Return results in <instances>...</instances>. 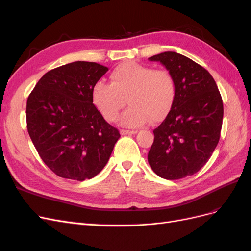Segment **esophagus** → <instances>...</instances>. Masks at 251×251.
<instances>
[{
	"label": "esophagus",
	"instance_id": "1",
	"mask_svg": "<svg viewBox=\"0 0 251 251\" xmlns=\"http://www.w3.org/2000/svg\"><path fill=\"white\" fill-rule=\"evenodd\" d=\"M137 133V131H128V130H121L120 134L121 135H134Z\"/></svg>",
	"mask_w": 251,
	"mask_h": 251
}]
</instances>
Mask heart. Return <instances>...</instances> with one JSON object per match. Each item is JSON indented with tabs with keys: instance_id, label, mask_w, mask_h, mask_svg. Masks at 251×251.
Segmentation results:
<instances>
[{
	"instance_id": "1",
	"label": "heart",
	"mask_w": 251,
	"mask_h": 251,
	"mask_svg": "<svg viewBox=\"0 0 251 251\" xmlns=\"http://www.w3.org/2000/svg\"><path fill=\"white\" fill-rule=\"evenodd\" d=\"M110 81L95 83L92 102L105 120L114 121L127 100L131 107L120 117V124L127 127L163 120L176 100V80L169 70L127 62L111 72Z\"/></svg>"
}]
</instances>
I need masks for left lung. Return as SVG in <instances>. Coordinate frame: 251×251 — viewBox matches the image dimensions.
<instances>
[{
	"mask_svg": "<svg viewBox=\"0 0 251 251\" xmlns=\"http://www.w3.org/2000/svg\"><path fill=\"white\" fill-rule=\"evenodd\" d=\"M176 80V100L154 130L148 161L159 177L176 180L200 171L214 153L223 121V101L209 72L191 58L168 51L149 57Z\"/></svg>",
	"mask_w": 251,
	"mask_h": 251,
	"instance_id": "1",
	"label": "left lung"
}]
</instances>
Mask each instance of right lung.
Returning a JSON list of instances; mask_svg holds the SVG:
<instances>
[{"label":"right lung","mask_w":251,"mask_h":251,"mask_svg":"<svg viewBox=\"0 0 251 251\" xmlns=\"http://www.w3.org/2000/svg\"><path fill=\"white\" fill-rule=\"evenodd\" d=\"M109 69L74 62L50 70L27 100V130L42 160L57 176L83 181L100 174L120 137L92 102Z\"/></svg>","instance_id":"obj_1"}]
</instances>
